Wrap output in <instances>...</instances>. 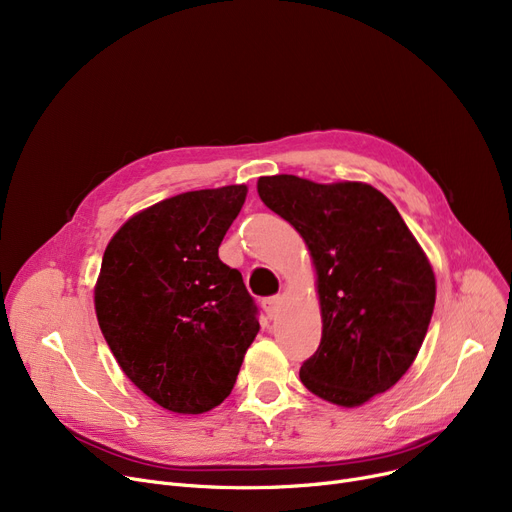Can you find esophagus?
Returning <instances> with one entry per match:
<instances>
[{
	"instance_id": "obj_1",
	"label": "esophagus",
	"mask_w": 512,
	"mask_h": 512,
	"mask_svg": "<svg viewBox=\"0 0 512 512\" xmlns=\"http://www.w3.org/2000/svg\"><path fill=\"white\" fill-rule=\"evenodd\" d=\"M280 305H282V299L278 297H267V299H263V311H265V315L267 317H276L278 315V311H280Z\"/></svg>"
}]
</instances>
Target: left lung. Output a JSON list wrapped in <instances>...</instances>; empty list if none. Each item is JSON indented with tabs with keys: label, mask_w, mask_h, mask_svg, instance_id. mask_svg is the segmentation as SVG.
Instances as JSON below:
<instances>
[{
	"label": "left lung",
	"mask_w": 512,
	"mask_h": 512,
	"mask_svg": "<svg viewBox=\"0 0 512 512\" xmlns=\"http://www.w3.org/2000/svg\"><path fill=\"white\" fill-rule=\"evenodd\" d=\"M261 201L311 251L321 342L301 382L340 407L390 390L413 365L436 303V278L392 201L363 182L261 176Z\"/></svg>",
	"instance_id": "left-lung-1"
}]
</instances>
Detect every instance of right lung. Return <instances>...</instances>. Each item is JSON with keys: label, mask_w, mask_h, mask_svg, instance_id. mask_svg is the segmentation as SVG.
I'll return each mask as SVG.
<instances>
[{"label": "right lung", "mask_w": 512, "mask_h": 512, "mask_svg": "<svg viewBox=\"0 0 512 512\" xmlns=\"http://www.w3.org/2000/svg\"><path fill=\"white\" fill-rule=\"evenodd\" d=\"M247 186L159 201L114 234L95 311L126 378L159 407L199 415L232 392L259 332L257 305L218 249Z\"/></svg>", "instance_id": "add662e5"}]
</instances>
